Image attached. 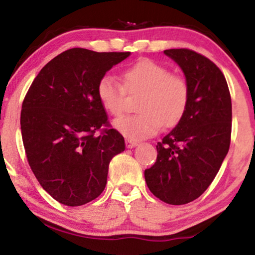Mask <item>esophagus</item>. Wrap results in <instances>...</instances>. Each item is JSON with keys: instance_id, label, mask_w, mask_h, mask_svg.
<instances>
[{"instance_id": "34e87169", "label": "esophagus", "mask_w": 255, "mask_h": 255, "mask_svg": "<svg viewBox=\"0 0 255 255\" xmlns=\"http://www.w3.org/2000/svg\"><path fill=\"white\" fill-rule=\"evenodd\" d=\"M137 142L135 140H131V139H126V146H127L128 148H131L134 147V146H136Z\"/></svg>"}]
</instances>
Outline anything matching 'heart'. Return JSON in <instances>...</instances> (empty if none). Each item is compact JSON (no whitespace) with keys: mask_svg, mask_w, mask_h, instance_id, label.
Here are the masks:
<instances>
[{"mask_svg":"<svg viewBox=\"0 0 255 255\" xmlns=\"http://www.w3.org/2000/svg\"><path fill=\"white\" fill-rule=\"evenodd\" d=\"M122 84L109 75L99 79L97 97L114 118L124 114L126 95L140 93L135 109L140 113L120 119L115 127L131 140L152 136L160 127L172 128L182 121L189 104V85L182 75L169 72L163 64L142 58L121 74Z\"/></svg>","mask_w":255,"mask_h":255,"instance_id":"b5f03b06","label":"heart"}]
</instances>
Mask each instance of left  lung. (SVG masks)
Segmentation results:
<instances>
[{
  "label": "left lung",
  "mask_w": 255,
  "mask_h": 255,
  "mask_svg": "<svg viewBox=\"0 0 255 255\" xmlns=\"http://www.w3.org/2000/svg\"><path fill=\"white\" fill-rule=\"evenodd\" d=\"M164 54L181 67L189 85L182 121L157 142V159L145 170L150 191L171 205H183L209 188L230 146L231 97L221 69L189 49Z\"/></svg>",
  "instance_id": "obj_1"
}]
</instances>
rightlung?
I'll list each match as a JSON object with an SVG mask.
<instances>
[{
	"label": "right lung",
	"instance_id": "add662e5",
	"mask_svg": "<svg viewBox=\"0 0 255 255\" xmlns=\"http://www.w3.org/2000/svg\"><path fill=\"white\" fill-rule=\"evenodd\" d=\"M130 55L73 48L38 73L22 102L21 135L34 176L58 203L80 206L101 195L109 163L125 151L97 97V84Z\"/></svg>",
	"mask_w": 255,
	"mask_h": 255
}]
</instances>
